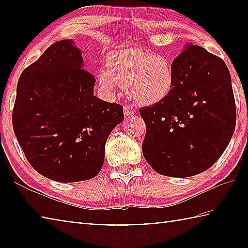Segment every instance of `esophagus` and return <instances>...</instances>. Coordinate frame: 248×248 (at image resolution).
I'll list each match as a JSON object with an SVG mask.
<instances>
[{"mask_svg": "<svg viewBox=\"0 0 248 248\" xmlns=\"http://www.w3.org/2000/svg\"><path fill=\"white\" fill-rule=\"evenodd\" d=\"M124 112L125 118H129V117H131L136 114V109H134L132 105H127V106H124Z\"/></svg>", "mask_w": 248, "mask_h": 248, "instance_id": "esophagus-1", "label": "esophagus"}]
</instances>
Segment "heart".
<instances>
[{
    "label": "heart",
    "instance_id": "1",
    "mask_svg": "<svg viewBox=\"0 0 248 248\" xmlns=\"http://www.w3.org/2000/svg\"><path fill=\"white\" fill-rule=\"evenodd\" d=\"M106 70H100V86L114 93L117 85L127 86L134 103L151 106L164 100L175 84L171 62L162 54L130 48L111 52L107 57Z\"/></svg>",
    "mask_w": 248,
    "mask_h": 248
}]
</instances>
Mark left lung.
Returning a JSON list of instances; mask_svg holds the SVG:
<instances>
[{
    "label": "left lung",
    "mask_w": 248,
    "mask_h": 248,
    "mask_svg": "<svg viewBox=\"0 0 248 248\" xmlns=\"http://www.w3.org/2000/svg\"><path fill=\"white\" fill-rule=\"evenodd\" d=\"M175 84L163 102L140 109L146 162L158 174L190 177L210 169L236 124L231 75L224 61L188 44L173 61Z\"/></svg>",
    "instance_id": "obj_1"
}]
</instances>
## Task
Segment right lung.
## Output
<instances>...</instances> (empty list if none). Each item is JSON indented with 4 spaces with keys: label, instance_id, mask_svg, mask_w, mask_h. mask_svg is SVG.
Segmentation results:
<instances>
[{
    "label": "right lung",
    "instance_id": "add662e5",
    "mask_svg": "<svg viewBox=\"0 0 248 248\" xmlns=\"http://www.w3.org/2000/svg\"><path fill=\"white\" fill-rule=\"evenodd\" d=\"M95 82L72 39L52 44L20 74L13 129L40 175L74 183L102 170L105 144L124 121V107L96 97Z\"/></svg>",
    "mask_w": 248,
    "mask_h": 248
}]
</instances>
